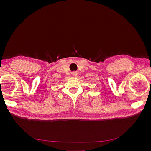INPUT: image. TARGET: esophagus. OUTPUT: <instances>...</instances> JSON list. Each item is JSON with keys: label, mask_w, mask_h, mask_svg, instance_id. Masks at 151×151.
Here are the masks:
<instances>
[{"label": "esophagus", "mask_w": 151, "mask_h": 151, "mask_svg": "<svg viewBox=\"0 0 151 151\" xmlns=\"http://www.w3.org/2000/svg\"><path fill=\"white\" fill-rule=\"evenodd\" d=\"M77 73L76 72H74V76H77Z\"/></svg>", "instance_id": "34e87169"}]
</instances>
